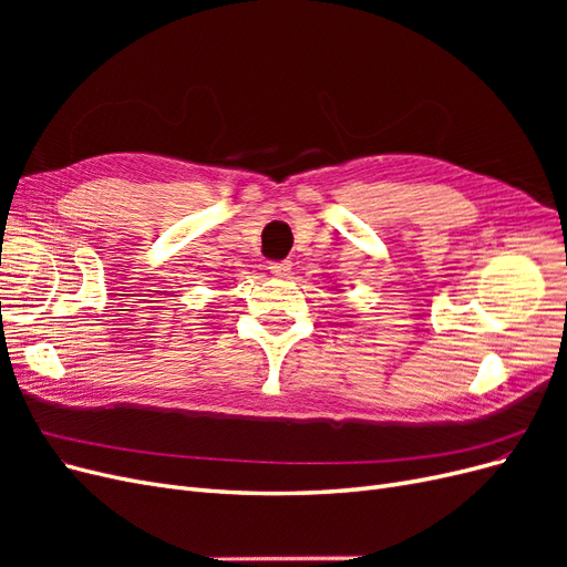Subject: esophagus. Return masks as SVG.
Segmentation results:
<instances>
[{
	"label": "esophagus",
	"mask_w": 567,
	"mask_h": 567,
	"mask_svg": "<svg viewBox=\"0 0 567 567\" xmlns=\"http://www.w3.org/2000/svg\"><path fill=\"white\" fill-rule=\"evenodd\" d=\"M290 269H293V262H290V260L269 262V271L274 274V277H279V279H286L288 274H290Z\"/></svg>",
	"instance_id": "obj_1"
}]
</instances>
